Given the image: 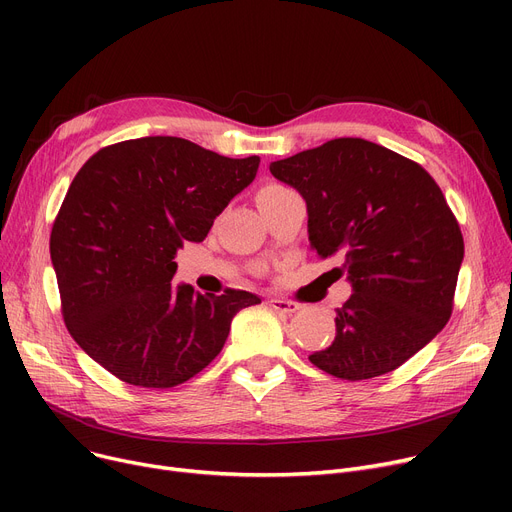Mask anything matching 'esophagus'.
Masks as SVG:
<instances>
[{
    "label": "esophagus",
    "mask_w": 512,
    "mask_h": 512,
    "mask_svg": "<svg viewBox=\"0 0 512 512\" xmlns=\"http://www.w3.org/2000/svg\"><path fill=\"white\" fill-rule=\"evenodd\" d=\"M267 305H270L274 311H278V313H294L299 309V303H294V301H288V299H267Z\"/></svg>",
    "instance_id": "34e87169"
}]
</instances>
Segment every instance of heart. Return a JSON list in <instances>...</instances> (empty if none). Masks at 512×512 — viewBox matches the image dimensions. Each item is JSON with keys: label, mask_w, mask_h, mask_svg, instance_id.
I'll return each instance as SVG.
<instances>
[{"label": "heart", "mask_w": 512, "mask_h": 512, "mask_svg": "<svg viewBox=\"0 0 512 512\" xmlns=\"http://www.w3.org/2000/svg\"><path fill=\"white\" fill-rule=\"evenodd\" d=\"M288 193H292V191H290V188H288L286 184H280V182H267V184H263V186H259V188H257L255 201H257V205H259V209H263L265 205H270V203H274V201L282 199V197H284V195H288Z\"/></svg>", "instance_id": "heart-1"}]
</instances>
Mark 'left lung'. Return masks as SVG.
Returning a JSON list of instances; mask_svg holds the SVG:
<instances>
[{
  "mask_svg": "<svg viewBox=\"0 0 512 512\" xmlns=\"http://www.w3.org/2000/svg\"><path fill=\"white\" fill-rule=\"evenodd\" d=\"M307 203L311 247L338 257L353 294L334 342L309 361L340 380L394 371L450 319L465 255L440 186L415 161L365 139H334L274 161Z\"/></svg>",
  "mask_w": 512,
  "mask_h": 512,
  "instance_id": "1",
  "label": "left lung"
}]
</instances>
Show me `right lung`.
Returning a JSON list of instances; mask_svg holds the SVG:
<instances>
[{
  "label": "right lung",
  "mask_w": 512,
  "mask_h": 512,
  "mask_svg": "<svg viewBox=\"0 0 512 512\" xmlns=\"http://www.w3.org/2000/svg\"><path fill=\"white\" fill-rule=\"evenodd\" d=\"M259 157L230 159L178 137L99 149L74 176L49 253L70 336L118 380L184 384L220 355L232 317L261 303L174 284L176 251L201 242L247 188Z\"/></svg>",
  "instance_id": "1"
}]
</instances>
